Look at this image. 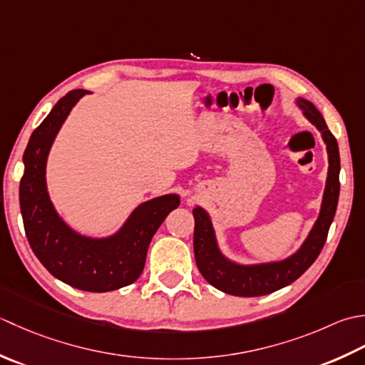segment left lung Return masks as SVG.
I'll list each match as a JSON object with an SVG mask.
<instances>
[{
	"label": "left lung",
	"instance_id": "left-lung-1",
	"mask_svg": "<svg viewBox=\"0 0 365 365\" xmlns=\"http://www.w3.org/2000/svg\"><path fill=\"white\" fill-rule=\"evenodd\" d=\"M296 106L302 116L314 124L322 133L328 153V178L323 192L322 206L314 227L310 228L301 247L292 255L274 262L262 263H237L230 259L219 247L217 235L212 225L211 215L202 206L193 207L195 232H193V252L202 276L220 292L233 296L255 297L277 292L301 277L322 252L328 237L329 227L336 215L340 192V155L336 137L332 135L324 118L310 101L296 98Z\"/></svg>",
	"mask_w": 365,
	"mask_h": 365
}]
</instances>
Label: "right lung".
<instances>
[{
	"mask_svg": "<svg viewBox=\"0 0 365 365\" xmlns=\"http://www.w3.org/2000/svg\"><path fill=\"white\" fill-rule=\"evenodd\" d=\"M86 94V89L66 94L29 137L20 181V210L28 242L51 276L83 292L106 293L140 277L154 233L180 206L181 198L178 193H165L146 200L107 236L80 233L58 214L47 189L48 154L72 108Z\"/></svg>",
	"mask_w": 365,
	"mask_h": 365,
	"instance_id": "add662e5",
	"label": "right lung"
}]
</instances>
